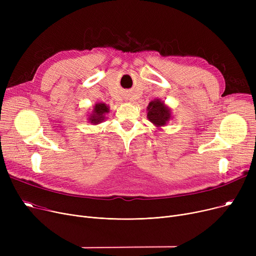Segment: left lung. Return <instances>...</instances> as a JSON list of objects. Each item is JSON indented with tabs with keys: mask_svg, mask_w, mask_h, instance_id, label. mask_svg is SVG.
<instances>
[{
	"mask_svg": "<svg viewBox=\"0 0 256 256\" xmlns=\"http://www.w3.org/2000/svg\"><path fill=\"white\" fill-rule=\"evenodd\" d=\"M147 118L156 128H162L171 119V110L160 100H154L147 106Z\"/></svg>",
	"mask_w": 256,
	"mask_h": 256,
	"instance_id": "left-lung-1",
	"label": "left lung"
}]
</instances>
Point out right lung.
I'll return each instance as SVG.
<instances>
[{"label": "right lung", "mask_w": 256, "mask_h": 256, "mask_svg": "<svg viewBox=\"0 0 256 256\" xmlns=\"http://www.w3.org/2000/svg\"><path fill=\"white\" fill-rule=\"evenodd\" d=\"M109 113V106L104 102H98L93 108L92 113L89 115V122L93 124H98L104 120V115Z\"/></svg>", "instance_id": "1"}]
</instances>
